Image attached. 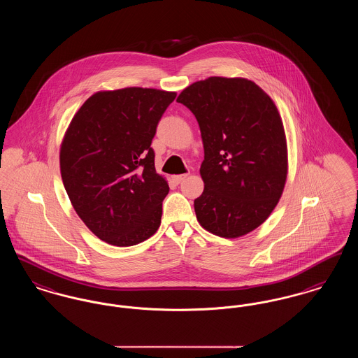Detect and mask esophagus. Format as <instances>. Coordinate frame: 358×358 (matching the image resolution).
<instances>
[{
	"instance_id": "esophagus-1",
	"label": "esophagus",
	"mask_w": 358,
	"mask_h": 358,
	"mask_svg": "<svg viewBox=\"0 0 358 358\" xmlns=\"http://www.w3.org/2000/svg\"><path fill=\"white\" fill-rule=\"evenodd\" d=\"M185 177H187V174H177V176H173L171 180H173L176 184H180L181 181L185 180Z\"/></svg>"
}]
</instances>
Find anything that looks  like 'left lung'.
Masks as SVG:
<instances>
[{
  "label": "left lung",
  "instance_id": "obj_1",
  "mask_svg": "<svg viewBox=\"0 0 358 358\" xmlns=\"http://www.w3.org/2000/svg\"><path fill=\"white\" fill-rule=\"evenodd\" d=\"M177 102L194 114L203 138L197 222L220 238L252 232L273 213L289 173L286 133L275 103L252 80L222 76L187 85Z\"/></svg>",
  "mask_w": 358,
  "mask_h": 358
}]
</instances>
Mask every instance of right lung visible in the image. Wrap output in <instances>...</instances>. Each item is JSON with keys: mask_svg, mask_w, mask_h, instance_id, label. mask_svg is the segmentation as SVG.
Wrapping results in <instances>:
<instances>
[{"mask_svg": "<svg viewBox=\"0 0 358 358\" xmlns=\"http://www.w3.org/2000/svg\"><path fill=\"white\" fill-rule=\"evenodd\" d=\"M176 95L142 87L98 91L69 122L62 180L78 216L107 244L136 245L159 228L169 185L155 171L150 145Z\"/></svg>", "mask_w": 358, "mask_h": 358, "instance_id": "add662e5", "label": "right lung"}]
</instances>
